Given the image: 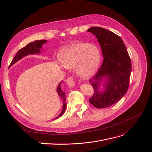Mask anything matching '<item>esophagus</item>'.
Masks as SVG:
<instances>
[{"label":"esophagus","mask_w":152,"mask_h":152,"mask_svg":"<svg viewBox=\"0 0 152 152\" xmlns=\"http://www.w3.org/2000/svg\"><path fill=\"white\" fill-rule=\"evenodd\" d=\"M66 82H67V85L69 87H72L75 86V81L71 77H68L66 80Z\"/></svg>","instance_id":"1"}]
</instances>
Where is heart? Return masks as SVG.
Returning a JSON list of instances; mask_svg holds the SVG:
<instances>
[{"label": "heart", "instance_id": "heart-1", "mask_svg": "<svg viewBox=\"0 0 152 152\" xmlns=\"http://www.w3.org/2000/svg\"><path fill=\"white\" fill-rule=\"evenodd\" d=\"M60 61L67 69L76 67L80 76L89 77L100 66L101 53L99 48L94 43H77L62 51Z\"/></svg>", "mask_w": 152, "mask_h": 152}]
</instances>
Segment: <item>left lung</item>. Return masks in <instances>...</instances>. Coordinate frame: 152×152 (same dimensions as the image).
<instances>
[{"label":"left lung","instance_id":"obj_1","mask_svg":"<svg viewBox=\"0 0 152 152\" xmlns=\"http://www.w3.org/2000/svg\"><path fill=\"white\" fill-rule=\"evenodd\" d=\"M87 31L96 36L104 57L100 69L89 80L94 88L89 102L96 108H106L120 100L128 91L131 59L123 41L114 33L100 27H91Z\"/></svg>","mask_w":152,"mask_h":152}]
</instances>
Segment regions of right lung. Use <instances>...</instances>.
I'll return each mask as SVG.
<instances>
[{
	"label": "right lung",
	"instance_id": "1",
	"mask_svg": "<svg viewBox=\"0 0 152 152\" xmlns=\"http://www.w3.org/2000/svg\"><path fill=\"white\" fill-rule=\"evenodd\" d=\"M46 42H47L46 40H35L33 42L28 43L27 45L22 48L21 49H20L17 52L16 56L14 57V58H13V60L11 63L10 66H12L18 61L21 59L22 58H23L24 57H25L26 56L30 55V54H39V53L42 52L43 45ZM62 81L59 83V84H58L57 88V92L58 93V96H59L63 100L62 109L59 115H58L57 117H56L55 119L58 118V117H61L64 113V112L66 109V107H67V104L66 103V95L65 92L63 91L61 88V84Z\"/></svg>",
	"mask_w": 152,
	"mask_h": 152
}]
</instances>
